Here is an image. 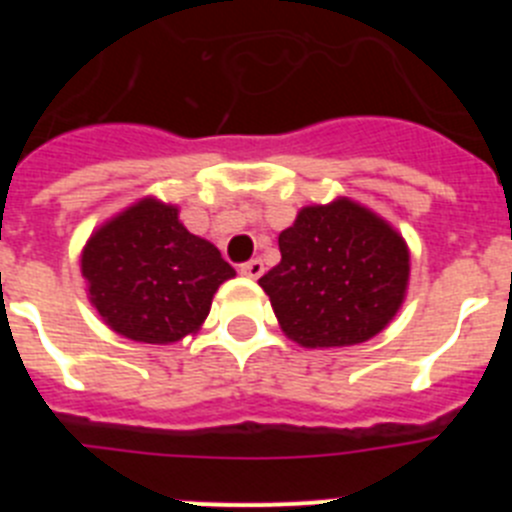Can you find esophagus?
Masks as SVG:
<instances>
[{"mask_svg": "<svg viewBox=\"0 0 512 512\" xmlns=\"http://www.w3.org/2000/svg\"><path fill=\"white\" fill-rule=\"evenodd\" d=\"M241 274H243V277L259 279L261 274H264V261H261V259L246 261V264H241Z\"/></svg>", "mask_w": 512, "mask_h": 512, "instance_id": "obj_1", "label": "esophagus"}]
</instances>
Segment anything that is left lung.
<instances>
[{"instance_id": "8db88e82", "label": "left lung", "mask_w": 512, "mask_h": 512, "mask_svg": "<svg viewBox=\"0 0 512 512\" xmlns=\"http://www.w3.org/2000/svg\"><path fill=\"white\" fill-rule=\"evenodd\" d=\"M279 251L282 261L259 284L282 330L300 346L364 343L400 310L408 246L356 202L305 207L279 235Z\"/></svg>"}]
</instances>
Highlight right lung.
<instances>
[{
	"mask_svg": "<svg viewBox=\"0 0 512 512\" xmlns=\"http://www.w3.org/2000/svg\"><path fill=\"white\" fill-rule=\"evenodd\" d=\"M81 274L92 305L120 336L174 343L200 328L235 269L179 223L176 207L143 200L89 238Z\"/></svg>",
	"mask_w": 512,
	"mask_h": 512,
	"instance_id": "add662e5",
	"label": "right lung"
}]
</instances>
